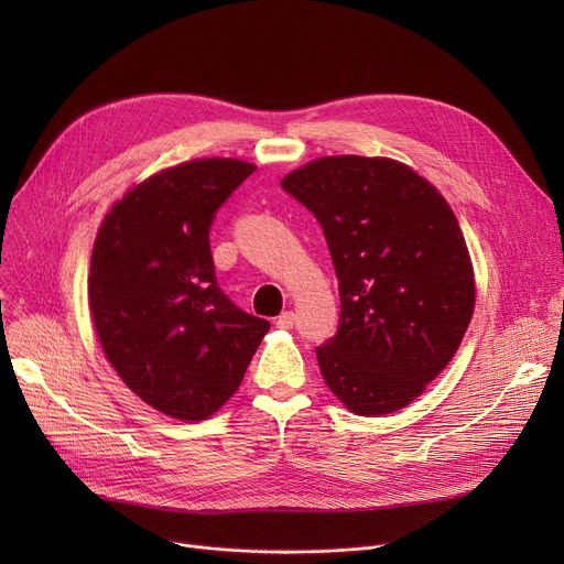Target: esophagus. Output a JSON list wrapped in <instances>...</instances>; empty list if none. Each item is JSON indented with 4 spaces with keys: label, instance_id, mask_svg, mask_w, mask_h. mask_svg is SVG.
Returning a JSON list of instances; mask_svg holds the SVG:
<instances>
[{
    "label": "esophagus",
    "instance_id": "obj_1",
    "mask_svg": "<svg viewBox=\"0 0 564 564\" xmlns=\"http://www.w3.org/2000/svg\"><path fill=\"white\" fill-rule=\"evenodd\" d=\"M294 319H297V317H294V313H292V311H285V313H281V315L276 317V327H279V329H292V327H294Z\"/></svg>",
    "mask_w": 564,
    "mask_h": 564
}]
</instances>
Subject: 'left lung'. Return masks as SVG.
<instances>
[{
  "mask_svg": "<svg viewBox=\"0 0 564 564\" xmlns=\"http://www.w3.org/2000/svg\"><path fill=\"white\" fill-rule=\"evenodd\" d=\"M281 187L319 221L338 276L340 327L315 349L324 381L357 416L400 411L451 364L476 308L453 207L391 158H319Z\"/></svg>",
  "mask_w": 564,
  "mask_h": 564,
  "instance_id": "1",
  "label": "left lung"
}]
</instances>
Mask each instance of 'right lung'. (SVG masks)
<instances>
[{
    "label": "right lung",
    "instance_id": "1",
    "mask_svg": "<svg viewBox=\"0 0 564 564\" xmlns=\"http://www.w3.org/2000/svg\"><path fill=\"white\" fill-rule=\"evenodd\" d=\"M256 171L198 158L132 185L105 215L88 270V308L116 375L145 404L205 421L237 391L270 322L219 290L210 224Z\"/></svg>",
    "mask_w": 564,
    "mask_h": 564
}]
</instances>
